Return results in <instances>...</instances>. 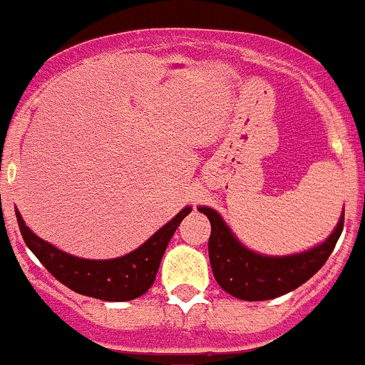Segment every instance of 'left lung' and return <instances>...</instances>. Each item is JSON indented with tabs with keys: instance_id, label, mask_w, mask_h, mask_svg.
Masks as SVG:
<instances>
[{
	"instance_id": "left-lung-1",
	"label": "left lung",
	"mask_w": 365,
	"mask_h": 365,
	"mask_svg": "<svg viewBox=\"0 0 365 365\" xmlns=\"http://www.w3.org/2000/svg\"><path fill=\"white\" fill-rule=\"evenodd\" d=\"M211 222L209 260L225 293L247 302L271 300L294 291L326 264L344 229V215L324 244L289 256H265L245 247L211 207H198Z\"/></svg>"
}]
</instances>
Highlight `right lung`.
<instances>
[{"mask_svg":"<svg viewBox=\"0 0 365 365\" xmlns=\"http://www.w3.org/2000/svg\"><path fill=\"white\" fill-rule=\"evenodd\" d=\"M190 211H192L190 207L182 209L175 218L154 232L145 244L134 249L129 255L113 260H85L67 255L36 236L25 225L18 209H16V218L27 247L34 252L36 258L45 265V269L56 280H60L68 289L85 297L107 302H127L149 291L170 238Z\"/></svg>","mask_w":365,"mask_h":365,"instance_id":"obj_1","label":"right lung"}]
</instances>
